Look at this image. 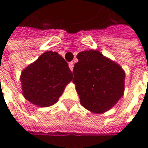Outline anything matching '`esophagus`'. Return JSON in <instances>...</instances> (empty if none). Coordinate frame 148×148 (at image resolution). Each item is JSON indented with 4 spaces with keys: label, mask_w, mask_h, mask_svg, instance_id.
<instances>
[{
    "label": "esophagus",
    "mask_w": 148,
    "mask_h": 148,
    "mask_svg": "<svg viewBox=\"0 0 148 148\" xmlns=\"http://www.w3.org/2000/svg\"><path fill=\"white\" fill-rule=\"evenodd\" d=\"M69 69H71V71H73V69H74V62H69Z\"/></svg>",
    "instance_id": "34e87169"
}]
</instances>
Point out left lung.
I'll return each instance as SVG.
<instances>
[{"instance_id":"8db88e82","label":"left lung","mask_w":148,"mask_h":148,"mask_svg":"<svg viewBox=\"0 0 148 148\" xmlns=\"http://www.w3.org/2000/svg\"><path fill=\"white\" fill-rule=\"evenodd\" d=\"M77 58L73 82L81 105L94 113L105 112L123 94L124 71L98 50L79 52Z\"/></svg>"}]
</instances>
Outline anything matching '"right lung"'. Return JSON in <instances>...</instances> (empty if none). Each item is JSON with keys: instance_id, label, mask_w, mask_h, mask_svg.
I'll return each instance as SVG.
<instances>
[{"instance_id": "1", "label": "right lung", "mask_w": 148, "mask_h": 148, "mask_svg": "<svg viewBox=\"0 0 148 148\" xmlns=\"http://www.w3.org/2000/svg\"><path fill=\"white\" fill-rule=\"evenodd\" d=\"M72 79V71L63 57L47 51L22 72L23 95L33 104L50 106L57 102Z\"/></svg>"}]
</instances>
